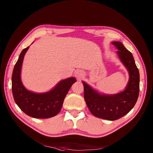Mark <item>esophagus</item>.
Masks as SVG:
<instances>
[{
    "label": "esophagus",
    "mask_w": 153,
    "mask_h": 153,
    "mask_svg": "<svg viewBox=\"0 0 153 153\" xmlns=\"http://www.w3.org/2000/svg\"><path fill=\"white\" fill-rule=\"evenodd\" d=\"M84 75V72L82 70H77L75 72V76L78 80L81 79L83 77Z\"/></svg>",
    "instance_id": "obj_1"
}]
</instances>
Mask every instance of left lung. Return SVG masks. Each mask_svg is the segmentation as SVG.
Returning <instances> with one entry per match:
<instances>
[{
	"mask_svg": "<svg viewBox=\"0 0 153 153\" xmlns=\"http://www.w3.org/2000/svg\"><path fill=\"white\" fill-rule=\"evenodd\" d=\"M117 53L129 72V81L125 89L113 95L101 94L82 81L84 96L87 107L95 117L110 121L126 115L134 106L140 92V73L133 54L120 42L111 43Z\"/></svg>",
	"mask_w": 153,
	"mask_h": 153,
	"instance_id": "1",
	"label": "left lung"
}]
</instances>
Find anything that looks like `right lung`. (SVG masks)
<instances>
[{
  "mask_svg": "<svg viewBox=\"0 0 153 153\" xmlns=\"http://www.w3.org/2000/svg\"><path fill=\"white\" fill-rule=\"evenodd\" d=\"M29 46L23 49L14 66L12 77L13 99L19 107L27 115L36 118H48L60 111L66 95L76 79L69 77L62 80L53 89L45 93H35L23 86L20 78L24 56Z\"/></svg>",
  "mask_w": 153,
  "mask_h": 153,
  "instance_id": "right-lung-1",
  "label": "right lung"
}]
</instances>
